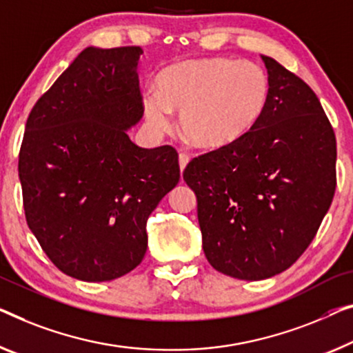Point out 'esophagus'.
<instances>
[{
	"mask_svg": "<svg viewBox=\"0 0 353 353\" xmlns=\"http://www.w3.org/2000/svg\"><path fill=\"white\" fill-rule=\"evenodd\" d=\"M188 161H190V159H188L187 154H179V166H181V171L185 170Z\"/></svg>",
	"mask_w": 353,
	"mask_h": 353,
	"instance_id": "esophagus-1",
	"label": "esophagus"
}]
</instances>
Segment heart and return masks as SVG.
Segmentation results:
<instances>
[{
  "instance_id": "heart-1",
  "label": "heart",
  "mask_w": 353,
  "mask_h": 353,
  "mask_svg": "<svg viewBox=\"0 0 353 353\" xmlns=\"http://www.w3.org/2000/svg\"><path fill=\"white\" fill-rule=\"evenodd\" d=\"M159 92L145 90L143 108L157 133L179 115L182 134L201 149H223L259 123L270 98V79L260 65L228 57L185 60L159 76Z\"/></svg>"
}]
</instances>
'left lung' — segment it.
Instances as JSON below:
<instances>
[{"instance_id": "8db88e82", "label": "left lung", "mask_w": 353, "mask_h": 353, "mask_svg": "<svg viewBox=\"0 0 353 353\" xmlns=\"http://www.w3.org/2000/svg\"><path fill=\"white\" fill-rule=\"evenodd\" d=\"M270 98L244 138L188 163L203 250L215 270L263 281L296 261L336 190V138L307 83L261 55Z\"/></svg>"}]
</instances>
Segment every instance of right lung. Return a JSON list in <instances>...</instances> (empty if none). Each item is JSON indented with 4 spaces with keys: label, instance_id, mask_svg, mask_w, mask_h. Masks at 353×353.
<instances>
[{
    "label": "right lung",
    "instance_id": "add662e5",
    "mask_svg": "<svg viewBox=\"0 0 353 353\" xmlns=\"http://www.w3.org/2000/svg\"><path fill=\"white\" fill-rule=\"evenodd\" d=\"M141 47H87L31 109L19 155L31 233L65 274L125 276L143 261L147 219L181 179L171 145L144 149Z\"/></svg>",
    "mask_w": 353,
    "mask_h": 353
}]
</instances>
